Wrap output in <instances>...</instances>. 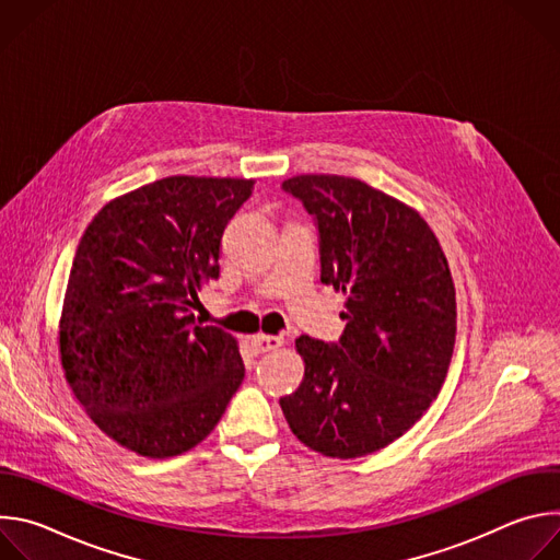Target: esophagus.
I'll return each mask as SVG.
<instances>
[{
  "mask_svg": "<svg viewBox=\"0 0 560 560\" xmlns=\"http://www.w3.org/2000/svg\"><path fill=\"white\" fill-rule=\"evenodd\" d=\"M283 346V339L281 337H272V335H255L253 337V348L255 352H270V350H277Z\"/></svg>",
  "mask_w": 560,
  "mask_h": 560,
  "instance_id": "esophagus-1",
  "label": "esophagus"
}]
</instances>
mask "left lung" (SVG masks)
Masks as SVG:
<instances>
[{"label":"left lung","mask_w":560,"mask_h":560,"mask_svg":"<svg viewBox=\"0 0 560 560\" xmlns=\"http://www.w3.org/2000/svg\"><path fill=\"white\" fill-rule=\"evenodd\" d=\"M283 190L314 214L322 281L346 294L337 346L299 337L305 372L281 398L292 434L330 458L404 436L432 406L456 339V290L428 221L361 179L296 175Z\"/></svg>","instance_id":"left-lung-1"}]
</instances>
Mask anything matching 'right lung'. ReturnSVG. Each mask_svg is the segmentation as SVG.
<instances>
[{"mask_svg": "<svg viewBox=\"0 0 560 560\" xmlns=\"http://www.w3.org/2000/svg\"><path fill=\"white\" fill-rule=\"evenodd\" d=\"M255 179L175 175L108 201L70 268L63 376L121 447L171 458L223 417L246 368L232 335L195 324L197 292L219 277L221 236Z\"/></svg>", "mask_w": 560, "mask_h": 560, "instance_id": "add662e5", "label": "right lung"}]
</instances>
